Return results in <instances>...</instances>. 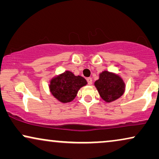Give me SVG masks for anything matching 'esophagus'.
I'll return each mask as SVG.
<instances>
[{"mask_svg": "<svg viewBox=\"0 0 159 159\" xmlns=\"http://www.w3.org/2000/svg\"><path fill=\"white\" fill-rule=\"evenodd\" d=\"M86 81H87L88 84H89V85H91V84H92V78H86Z\"/></svg>", "mask_w": 159, "mask_h": 159, "instance_id": "obj_1", "label": "esophagus"}]
</instances>
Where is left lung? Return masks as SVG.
Masks as SVG:
<instances>
[{"label": "left lung", "instance_id": "1", "mask_svg": "<svg viewBox=\"0 0 159 159\" xmlns=\"http://www.w3.org/2000/svg\"><path fill=\"white\" fill-rule=\"evenodd\" d=\"M100 96L104 101L110 103L120 98L125 89V84L120 75L108 71L99 75V79L94 82Z\"/></svg>", "mask_w": 159, "mask_h": 159}]
</instances>
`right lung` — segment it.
<instances>
[{
  "mask_svg": "<svg viewBox=\"0 0 159 159\" xmlns=\"http://www.w3.org/2000/svg\"><path fill=\"white\" fill-rule=\"evenodd\" d=\"M87 84L82 76L75 75L70 71H65L52 78L49 89L55 98L63 103H70L75 99L80 88Z\"/></svg>",
  "mask_w": 159,
  "mask_h": 159,
  "instance_id": "right-lung-1",
  "label": "right lung"
}]
</instances>
